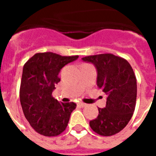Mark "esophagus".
I'll return each mask as SVG.
<instances>
[{
  "label": "esophagus",
  "instance_id": "esophagus-1",
  "mask_svg": "<svg viewBox=\"0 0 156 156\" xmlns=\"http://www.w3.org/2000/svg\"><path fill=\"white\" fill-rule=\"evenodd\" d=\"M78 106H80V107H82V108H83V107H85V106H87V105H86V104H84V103H82V102H79V103H78Z\"/></svg>",
  "mask_w": 156,
  "mask_h": 156
}]
</instances>
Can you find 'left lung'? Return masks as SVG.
<instances>
[{
    "mask_svg": "<svg viewBox=\"0 0 156 156\" xmlns=\"http://www.w3.org/2000/svg\"><path fill=\"white\" fill-rule=\"evenodd\" d=\"M94 65L97 86L107 95L105 108H98V115L89 122L95 133L110 136L124 129L130 120L137 96L136 78L127 60L111 53L82 58Z\"/></svg>",
    "mask_w": 156,
    "mask_h": 156,
    "instance_id": "1",
    "label": "left lung"
}]
</instances>
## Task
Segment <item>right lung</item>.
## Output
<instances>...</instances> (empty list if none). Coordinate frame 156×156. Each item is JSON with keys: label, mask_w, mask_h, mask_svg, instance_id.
<instances>
[{"label": "right lung", "mask_w": 156, "mask_h": 156, "mask_svg": "<svg viewBox=\"0 0 156 156\" xmlns=\"http://www.w3.org/2000/svg\"><path fill=\"white\" fill-rule=\"evenodd\" d=\"M78 58L41 52L36 53L23 67L20 102L26 119L40 134L57 136L67 128L76 104L59 103L51 93L60 82L58 73L62 68Z\"/></svg>", "instance_id": "obj_1"}]
</instances>
